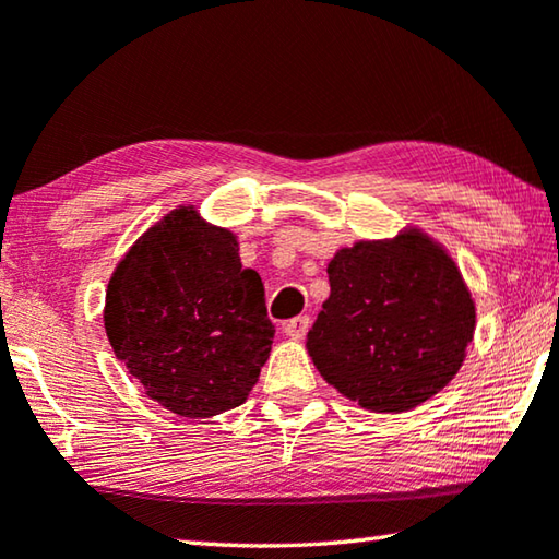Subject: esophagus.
<instances>
[{"mask_svg": "<svg viewBox=\"0 0 559 559\" xmlns=\"http://www.w3.org/2000/svg\"><path fill=\"white\" fill-rule=\"evenodd\" d=\"M310 328V318L308 314H298V318L288 320L286 324H283V330H286V334L290 340H302L306 337V332Z\"/></svg>", "mask_w": 559, "mask_h": 559, "instance_id": "obj_1", "label": "esophagus"}]
</instances>
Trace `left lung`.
Masks as SVG:
<instances>
[{
	"label": "left lung",
	"instance_id": "left-lung-1",
	"mask_svg": "<svg viewBox=\"0 0 559 559\" xmlns=\"http://www.w3.org/2000/svg\"><path fill=\"white\" fill-rule=\"evenodd\" d=\"M330 296L306 349L320 377L371 413L432 399L466 359L476 306L450 251L408 225L361 239L328 263Z\"/></svg>",
	"mask_w": 559,
	"mask_h": 559
}]
</instances>
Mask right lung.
I'll return each instance as SVG.
<instances>
[{
	"label": "right lung",
	"instance_id": "add662e5",
	"mask_svg": "<svg viewBox=\"0 0 559 559\" xmlns=\"http://www.w3.org/2000/svg\"><path fill=\"white\" fill-rule=\"evenodd\" d=\"M259 273L231 229L178 205L141 235L107 283L105 330L151 401L186 420L247 401L273 342Z\"/></svg>",
	"mask_w": 559,
	"mask_h": 559
}]
</instances>
